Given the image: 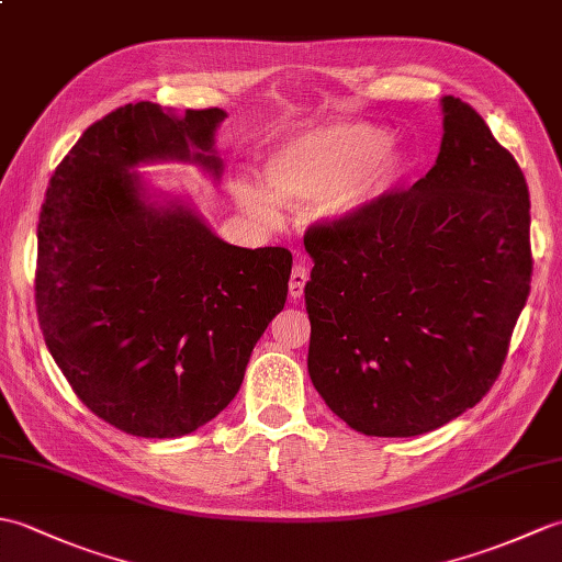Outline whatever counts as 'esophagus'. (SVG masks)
<instances>
[{
	"label": "esophagus",
	"instance_id": "34e87169",
	"mask_svg": "<svg viewBox=\"0 0 562 562\" xmlns=\"http://www.w3.org/2000/svg\"><path fill=\"white\" fill-rule=\"evenodd\" d=\"M308 280V272L304 266H294L292 274H290V296H302L304 294V284Z\"/></svg>",
	"mask_w": 562,
	"mask_h": 562
}]
</instances>
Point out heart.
Returning <instances> with one entry per match:
<instances>
[{"instance_id": "heart-1", "label": "heart", "mask_w": 562, "mask_h": 562, "mask_svg": "<svg viewBox=\"0 0 562 562\" xmlns=\"http://www.w3.org/2000/svg\"><path fill=\"white\" fill-rule=\"evenodd\" d=\"M386 130L364 123L321 125L292 137L268 159V181L280 200H326L330 217H352L396 181L401 159ZM241 205L272 217L274 198L256 183L238 186Z\"/></svg>"}]
</instances>
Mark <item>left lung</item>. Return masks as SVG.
I'll list each match as a JSON object with an SVG mask.
<instances>
[{"instance_id": "8db88e82", "label": "left lung", "mask_w": 562, "mask_h": 562, "mask_svg": "<svg viewBox=\"0 0 562 562\" xmlns=\"http://www.w3.org/2000/svg\"><path fill=\"white\" fill-rule=\"evenodd\" d=\"M432 169L304 234L308 376L369 437H415L473 408L503 372L531 290L529 188L461 99H441Z\"/></svg>"}]
</instances>
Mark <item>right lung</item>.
I'll list each match as a JSON object with an SVG mask.
<instances>
[{
  "label": "right lung",
  "mask_w": 562,
  "mask_h": 562,
  "mask_svg": "<svg viewBox=\"0 0 562 562\" xmlns=\"http://www.w3.org/2000/svg\"><path fill=\"white\" fill-rule=\"evenodd\" d=\"M224 117L121 105L87 127L47 183L35 266L43 338L77 398L127 435L181 437L217 417L288 300V248L226 244L186 205H151L127 171L183 159L220 176L212 147Z\"/></svg>",
  "instance_id": "1"
}]
</instances>
